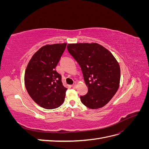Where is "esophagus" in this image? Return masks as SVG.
I'll use <instances>...</instances> for the list:
<instances>
[{
	"label": "esophagus",
	"mask_w": 149,
	"mask_h": 149,
	"mask_svg": "<svg viewBox=\"0 0 149 149\" xmlns=\"http://www.w3.org/2000/svg\"><path fill=\"white\" fill-rule=\"evenodd\" d=\"M76 87H77V84H76V83H74V84L72 85V88H73V89H75Z\"/></svg>",
	"instance_id": "1"
}]
</instances>
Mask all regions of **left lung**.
Listing matches in <instances>:
<instances>
[{"label":"left lung","mask_w":149,"mask_h":149,"mask_svg":"<svg viewBox=\"0 0 149 149\" xmlns=\"http://www.w3.org/2000/svg\"><path fill=\"white\" fill-rule=\"evenodd\" d=\"M67 49L81 68L88 93L81 101L90 109L102 107L119 87L120 66L112 54L96 43L68 44Z\"/></svg>","instance_id":"1"}]
</instances>
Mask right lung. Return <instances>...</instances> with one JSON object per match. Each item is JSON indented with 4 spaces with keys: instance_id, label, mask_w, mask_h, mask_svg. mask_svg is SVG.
<instances>
[{
    "instance_id": "obj_1",
    "label": "right lung",
    "mask_w": 149,
    "mask_h": 149,
    "mask_svg": "<svg viewBox=\"0 0 149 149\" xmlns=\"http://www.w3.org/2000/svg\"><path fill=\"white\" fill-rule=\"evenodd\" d=\"M66 43L47 45L31 58L25 73V85L31 99L43 108L53 109L64 102L67 88L55 68Z\"/></svg>"
}]
</instances>
